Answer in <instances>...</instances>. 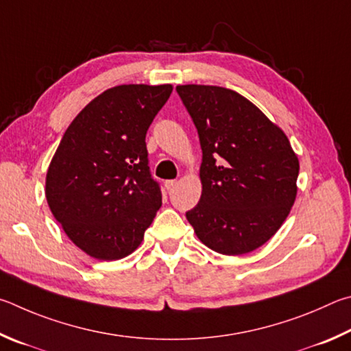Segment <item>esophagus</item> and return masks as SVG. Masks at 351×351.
I'll return each mask as SVG.
<instances>
[{
  "label": "esophagus",
  "mask_w": 351,
  "mask_h": 351,
  "mask_svg": "<svg viewBox=\"0 0 351 351\" xmlns=\"http://www.w3.org/2000/svg\"><path fill=\"white\" fill-rule=\"evenodd\" d=\"M177 185V180H166L165 182V188L168 189V191H171L172 188H174Z\"/></svg>",
  "instance_id": "esophagus-1"
}]
</instances>
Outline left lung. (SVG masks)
Here are the masks:
<instances>
[{"mask_svg": "<svg viewBox=\"0 0 351 351\" xmlns=\"http://www.w3.org/2000/svg\"><path fill=\"white\" fill-rule=\"evenodd\" d=\"M197 128L202 195L186 213L208 248L241 256L271 239L296 200L299 160L279 126L237 92L177 86Z\"/></svg>", "mask_w": 351, "mask_h": 351, "instance_id": "left-lung-1", "label": "left lung"}]
</instances>
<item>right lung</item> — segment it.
<instances>
[{
	"label": "right lung",
	"mask_w": 351,
	"mask_h": 351,
	"mask_svg": "<svg viewBox=\"0 0 351 351\" xmlns=\"http://www.w3.org/2000/svg\"><path fill=\"white\" fill-rule=\"evenodd\" d=\"M171 92V84L110 88L73 119L60 141L46 199L67 237L90 257L131 254L162 206L145 138Z\"/></svg>",
	"instance_id": "right-lung-1"
}]
</instances>
